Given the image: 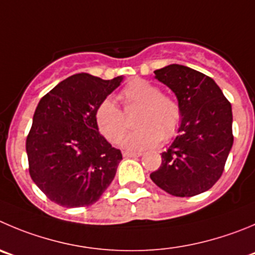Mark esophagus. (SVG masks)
<instances>
[{
  "mask_svg": "<svg viewBox=\"0 0 255 255\" xmlns=\"http://www.w3.org/2000/svg\"><path fill=\"white\" fill-rule=\"evenodd\" d=\"M142 156V152H129V151H125L123 152V157L126 158H132V157H139Z\"/></svg>",
  "mask_w": 255,
  "mask_h": 255,
  "instance_id": "esophagus-1",
  "label": "esophagus"
}]
</instances>
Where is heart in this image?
Returning a JSON list of instances; mask_svg holds the SVG:
<instances>
[{"label": "heart", "instance_id": "1", "mask_svg": "<svg viewBox=\"0 0 255 255\" xmlns=\"http://www.w3.org/2000/svg\"><path fill=\"white\" fill-rule=\"evenodd\" d=\"M125 109L141 107L135 117L137 129L122 141L126 148L142 149L170 141L177 134L182 123V109L175 98L162 94L157 85L144 79H133L118 95ZM95 127L107 141L116 143L127 130V121L122 109L112 99H103L94 109Z\"/></svg>", "mask_w": 255, "mask_h": 255}]
</instances>
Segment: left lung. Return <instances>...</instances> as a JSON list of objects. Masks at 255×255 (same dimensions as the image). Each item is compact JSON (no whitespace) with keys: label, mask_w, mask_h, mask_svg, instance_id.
I'll return each instance as SVG.
<instances>
[{"label":"left lung","mask_w":255,"mask_h":255,"mask_svg":"<svg viewBox=\"0 0 255 255\" xmlns=\"http://www.w3.org/2000/svg\"><path fill=\"white\" fill-rule=\"evenodd\" d=\"M154 74L177 97L182 123L149 177L173 196H195L211 189L224 171L234 141L232 104L210 77L191 68L171 64Z\"/></svg>","instance_id":"1"}]
</instances>
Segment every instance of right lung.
<instances>
[{"mask_svg":"<svg viewBox=\"0 0 255 255\" xmlns=\"http://www.w3.org/2000/svg\"><path fill=\"white\" fill-rule=\"evenodd\" d=\"M122 80L74 74L40 99L26 138L28 172L58 205H92L113 181L122 152L99 134L93 114Z\"/></svg>","mask_w":255,"mask_h":255,"instance_id":"add662e5","label":"right lung"}]
</instances>
